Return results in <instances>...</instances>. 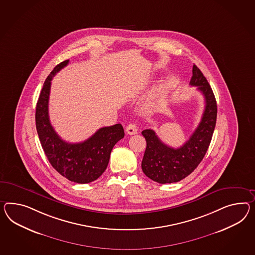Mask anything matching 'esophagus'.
Wrapping results in <instances>:
<instances>
[{
	"label": "esophagus",
	"mask_w": 255,
	"mask_h": 255,
	"mask_svg": "<svg viewBox=\"0 0 255 255\" xmlns=\"http://www.w3.org/2000/svg\"><path fill=\"white\" fill-rule=\"evenodd\" d=\"M137 126L135 124L128 125V127L126 128V132H127L128 135H134V134L137 133Z\"/></svg>",
	"instance_id": "34e87169"
}]
</instances>
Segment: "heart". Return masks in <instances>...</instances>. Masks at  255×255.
<instances>
[{
	"instance_id": "b5f03b06",
	"label": "heart",
	"mask_w": 255,
	"mask_h": 255,
	"mask_svg": "<svg viewBox=\"0 0 255 255\" xmlns=\"http://www.w3.org/2000/svg\"><path fill=\"white\" fill-rule=\"evenodd\" d=\"M155 99H156V92H152L150 96L147 98L145 104H144L145 108H147V109L151 108V107L154 105V104H155Z\"/></svg>"
}]
</instances>
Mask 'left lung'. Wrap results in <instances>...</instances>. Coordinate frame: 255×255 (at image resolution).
Wrapping results in <instances>:
<instances>
[{"mask_svg": "<svg viewBox=\"0 0 255 255\" xmlns=\"http://www.w3.org/2000/svg\"><path fill=\"white\" fill-rule=\"evenodd\" d=\"M189 84L203 93L205 108L195 131L179 148L163 143L152 129L141 132L147 147L141 162L144 174L155 182L165 184L180 181L196 169L208 150L215 130L217 105L212 88L195 65Z\"/></svg>", "mask_w": 255, "mask_h": 255, "instance_id": "obj_1", "label": "left lung"}]
</instances>
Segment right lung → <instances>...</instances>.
Here are the masks:
<instances>
[{
	"label": "right lung",
	"instance_id": "1",
	"mask_svg": "<svg viewBox=\"0 0 255 255\" xmlns=\"http://www.w3.org/2000/svg\"><path fill=\"white\" fill-rule=\"evenodd\" d=\"M68 63L69 60L60 63L46 79L36 106V128L52 167L68 180L85 184L103 175L114 146L124 137V128L121 124L105 127L79 143H69L59 137L50 122L49 97L52 78Z\"/></svg>",
	"mask_w": 255,
	"mask_h": 255
}]
</instances>
